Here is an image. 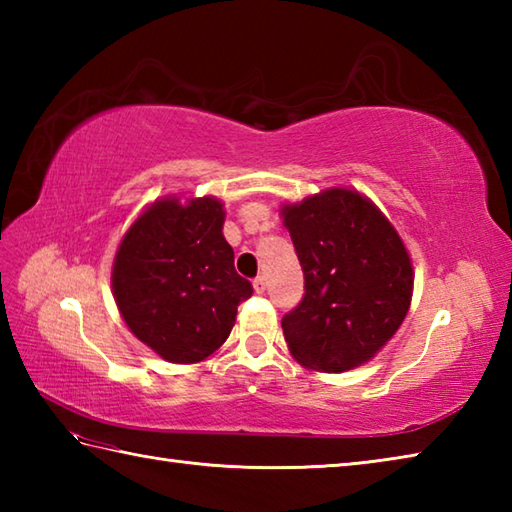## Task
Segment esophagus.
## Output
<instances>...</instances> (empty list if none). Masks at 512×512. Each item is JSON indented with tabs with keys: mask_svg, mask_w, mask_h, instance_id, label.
Here are the masks:
<instances>
[{
	"mask_svg": "<svg viewBox=\"0 0 512 512\" xmlns=\"http://www.w3.org/2000/svg\"><path fill=\"white\" fill-rule=\"evenodd\" d=\"M253 288H255L257 295H264V292H266V279L264 277H257L253 281Z\"/></svg>",
	"mask_w": 512,
	"mask_h": 512,
	"instance_id": "1",
	"label": "esophagus"
}]
</instances>
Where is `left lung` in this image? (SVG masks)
Wrapping results in <instances>:
<instances>
[{"mask_svg": "<svg viewBox=\"0 0 512 512\" xmlns=\"http://www.w3.org/2000/svg\"><path fill=\"white\" fill-rule=\"evenodd\" d=\"M281 217L306 279V295L281 319L292 358L325 374L372 361L413 295V264L394 224L347 187L281 204Z\"/></svg>", "mask_w": 512, "mask_h": 512, "instance_id": "obj_1", "label": "left lung"}]
</instances>
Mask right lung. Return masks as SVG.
<instances>
[{
    "instance_id": "1",
    "label": "right lung",
    "mask_w": 512,
    "mask_h": 512,
    "mask_svg": "<svg viewBox=\"0 0 512 512\" xmlns=\"http://www.w3.org/2000/svg\"><path fill=\"white\" fill-rule=\"evenodd\" d=\"M213 195H165L127 228L112 266V292L127 328L160 358L202 363L231 334L239 301L253 295L224 239Z\"/></svg>"
}]
</instances>
